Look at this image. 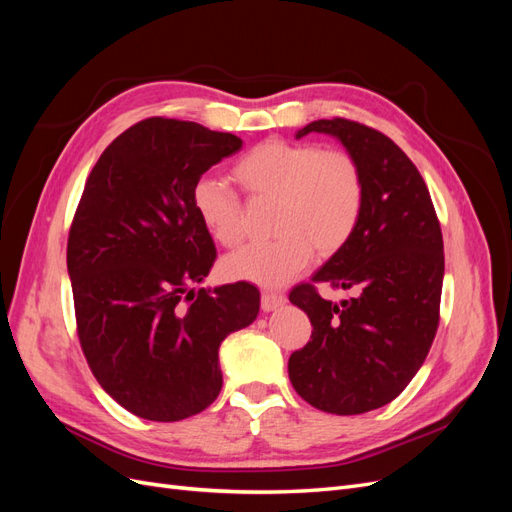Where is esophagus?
<instances>
[{
  "label": "esophagus",
  "mask_w": 512,
  "mask_h": 512,
  "mask_svg": "<svg viewBox=\"0 0 512 512\" xmlns=\"http://www.w3.org/2000/svg\"><path fill=\"white\" fill-rule=\"evenodd\" d=\"M284 303H286V297L282 292H262V297H260L262 312H273V309H277Z\"/></svg>",
  "instance_id": "1"
}]
</instances>
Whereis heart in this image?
Returning <instances> with one entry per match:
<instances>
[{"label": "heart", "instance_id": "heart-1", "mask_svg": "<svg viewBox=\"0 0 512 512\" xmlns=\"http://www.w3.org/2000/svg\"><path fill=\"white\" fill-rule=\"evenodd\" d=\"M232 177L254 200H273L275 239L247 243L224 260V271L260 286H282L301 273L314 252L329 258L344 250L365 209V173L348 149H322L284 138L252 147ZM200 224L220 245L243 239V203L226 183L203 177L192 190Z\"/></svg>", "mask_w": 512, "mask_h": 512}]
</instances>
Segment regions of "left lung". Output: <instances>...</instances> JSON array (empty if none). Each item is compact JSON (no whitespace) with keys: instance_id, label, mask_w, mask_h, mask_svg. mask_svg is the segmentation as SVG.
I'll return each mask as SVG.
<instances>
[{"instance_id":"8db88e82","label":"left lung","mask_w":512,"mask_h":512,"mask_svg":"<svg viewBox=\"0 0 512 512\" xmlns=\"http://www.w3.org/2000/svg\"><path fill=\"white\" fill-rule=\"evenodd\" d=\"M337 136L365 173V209L344 250L290 303L312 322L309 342L290 354V382L309 406L363 414L393 401L421 369L440 322L444 243L427 185L389 136L344 117L299 130ZM316 283L348 289L339 306Z\"/></svg>"}]
</instances>
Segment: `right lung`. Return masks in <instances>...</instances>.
Here are the masks:
<instances>
[{
  "label": "right lung",
  "instance_id": "add662e5",
  "mask_svg": "<svg viewBox=\"0 0 512 512\" xmlns=\"http://www.w3.org/2000/svg\"><path fill=\"white\" fill-rule=\"evenodd\" d=\"M241 149V138L194 121L149 117L104 149L68 235L76 333L91 374L128 412L173 423L222 389L220 344L258 316L247 282L198 288L215 243L192 190Z\"/></svg>",
  "mask_w": 512,
  "mask_h": 512
}]
</instances>
